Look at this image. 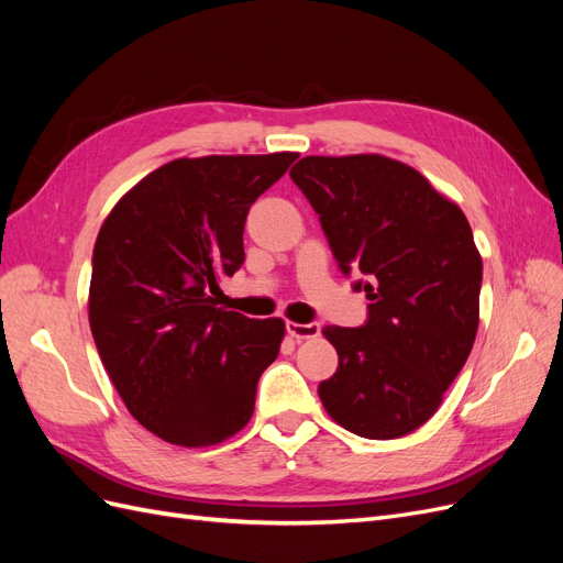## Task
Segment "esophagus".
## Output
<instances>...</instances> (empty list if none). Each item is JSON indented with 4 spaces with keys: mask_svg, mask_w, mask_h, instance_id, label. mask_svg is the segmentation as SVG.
I'll use <instances>...</instances> for the list:
<instances>
[{
    "mask_svg": "<svg viewBox=\"0 0 563 563\" xmlns=\"http://www.w3.org/2000/svg\"><path fill=\"white\" fill-rule=\"evenodd\" d=\"M286 331L291 338L296 340H308V338H317L321 327L317 321H310V323H298V321H286Z\"/></svg>",
    "mask_w": 563,
    "mask_h": 563,
    "instance_id": "esophagus-1",
    "label": "esophagus"
}]
</instances>
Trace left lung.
Returning a JSON list of instances; mask_svg holds the SVG:
<instances>
[{"mask_svg":"<svg viewBox=\"0 0 563 563\" xmlns=\"http://www.w3.org/2000/svg\"><path fill=\"white\" fill-rule=\"evenodd\" d=\"M291 178L319 213L340 269H360L368 321L327 327L338 371L319 385L327 413L366 439L428 422L472 352L482 255L455 201L383 155L302 157Z\"/></svg>","mask_w":563,"mask_h":563,"instance_id":"left-lung-1","label":"left lung"}]
</instances>
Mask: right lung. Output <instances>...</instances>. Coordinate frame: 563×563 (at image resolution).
Returning a JSON list of instances; mask_svg holds the SVG:
<instances>
[{"instance_id":"right-lung-1","label":"right lung","mask_w":563,"mask_h":563,"mask_svg":"<svg viewBox=\"0 0 563 563\" xmlns=\"http://www.w3.org/2000/svg\"><path fill=\"white\" fill-rule=\"evenodd\" d=\"M296 152L174 159L114 203L93 246L89 323L129 413L185 449L246 428L255 385L277 360L284 319L216 305L244 263L251 203Z\"/></svg>"}]
</instances>
